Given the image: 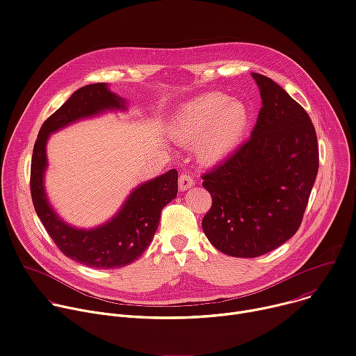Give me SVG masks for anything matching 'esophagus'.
Masks as SVG:
<instances>
[{
	"label": "esophagus",
	"instance_id": "1",
	"mask_svg": "<svg viewBox=\"0 0 356 356\" xmlns=\"http://www.w3.org/2000/svg\"><path fill=\"white\" fill-rule=\"evenodd\" d=\"M193 184H195V180H193V177H191L190 175H186V173L180 175V177H179V188H180L181 191L187 190V188L191 187Z\"/></svg>",
	"mask_w": 356,
	"mask_h": 356
}]
</instances>
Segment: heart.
<instances>
[{
    "label": "heart",
    "mask_w": 356,
    "mask_h": 356,
    "mask_svg": "<svg viewBox=\"0 0 356 356\" xmlns=\"http://www.w3.org/2000/svg\"><path fill=\"white\" fill-rule=\"evenodd\" d=\"M250 119L244 102L210 92L179 108L172 120V135L183 145L197 146V154L206 163H217L240 146Z\"/></svg>",
    "instance_id": "obj_1"
}]
</instances>
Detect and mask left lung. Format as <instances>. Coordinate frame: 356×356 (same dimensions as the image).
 <instances>
[{
  "label": "left lung",
  "mask_w": 356,
  "mask_h": 356,
  "mask_svg": "<svg viewBox=\"0 0 356 356\" xmlns=\"http://www.w3.org/2000/svg\"><path fill=\"white\" fill-rule=\"evenodd\" d=\"M252 78L263 108L251 138L202 176L213 200L203 232L218 251L240 258L267 254L297 233L319 166L305 109L273 79Z\"/></svg>",
  "instance_id": "left-lung-1"
}]
</instances>
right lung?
Wrapping results in <instances>:
<instances>
[{
    "instance_id": "right-lung-1",
    "label": "right lung",
    "mask_w": 356,
    "mask_h": 356,
    "mask_svg": "<svg viewBox=\"0 0 356 356\" xmlns=\"http://www.w3.org/2000/svg\"><path fill=\"white\" fill-rule=\"evenodd\" d=\"M123 102L105 83L82 86L42 123L32 152L29 186L40 220L63 255L92 268H120L138 260L154 237L161 210L177 196V170L172 169L136 187L122 210L98 229H74L51 209L44 190L49 135L78 119L106 109H124Z\"/></svg>"
}]
</instances>
